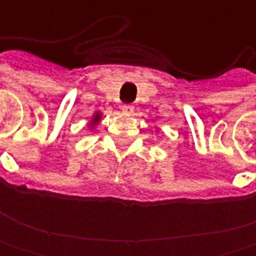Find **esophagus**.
Returning <instances> with one entry per match:
<instances>
[{"mask_svg":"<svg viewBox=\"0 0 256 256\" xmlns=\"http://www.w3.org/2000/svg\"><path fill=\"white\" fill-rule=\"evenodd\" d=\"M121 112L122 114H132L134 112V106L132 104H124V106H121Z\"/></svg>","mask_w":256,"mask_h":256,"instance_id":"34e87169","label":"esophagus"}]
</instances>
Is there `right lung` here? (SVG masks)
Here are the masks:
<instances>
[{"label":"right lung","mask_w":256,"mask_h":256,"mask_svg":"<svg viewBox=\"0 0 256 256\" xmlns=\"http://www.w3.org/2000/svg\"><path fill=\"white\" fill-rule=\"evenodd\" d=\"M101 116H102V114H101V112H95V115L92 116V120H90V122H89L90 129H94V127L101 121Z\"/></svg>","instance_id":"add662e5"}]
</instances>
